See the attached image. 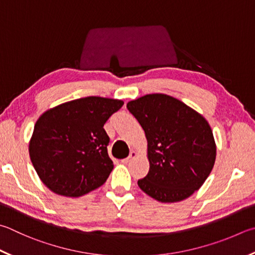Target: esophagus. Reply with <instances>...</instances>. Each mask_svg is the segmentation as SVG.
<instances>
[{"instance_id": "esophagus-1", "label": "esophagus", "mask_w": 255, "mask_h": 255, "mask_svg": "<svg viewBox=\"0 0 255 255\" xmlns=\"http://www.w3.org/2000/svg\"><path fill=\"white\" fill-rule=\"evenodd\" d=\"M136 156H137V152H136V151H133V150H131V151H130V154H129V156L127 157V158L123 159L122 161H123V163H129V161H130L132 158H135Z\"/></svg>"}]
</instances>
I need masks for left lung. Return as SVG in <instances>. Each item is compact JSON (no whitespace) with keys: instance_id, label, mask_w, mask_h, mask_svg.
Wrapping results in <instances>:
<instances>
[{"instance_id":"left-lung-1","label":"left lung","mask_w":255,"mask_h":255,"mask_svg":"<svg viewBox=\"0 0 255 255\" xmlns=\"http://www.w3.org/2000/svg\"><path fill=\"white\" fill-rule=\"evenodd\" d=\"M148 142L149 172L138 180L147 195L161 203L183 201L211 174L216 145L206 119L182 101L152 94L129 101Z\"/></svg>"}]
</instances>
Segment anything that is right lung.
I'll return each mask as SVG.
<instances>
[{"label": "right lung", "instance_id": "add662e5", "mask_svg": "<svg viewBox=\"0 0 255 255\" xmlns=\"http://www.w3.org/2000/svg\"><path fill=\"white\" fill-rule=\"evenodd\" d=\"M123 105L117 99L86 97L40 116L29 152L34 169L50 191L79 197L107 180L114 165L104 125Z\"/></svg>", "mask_w": 255, "mask_h": 255}]
</instances>
